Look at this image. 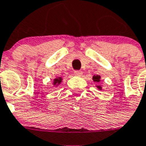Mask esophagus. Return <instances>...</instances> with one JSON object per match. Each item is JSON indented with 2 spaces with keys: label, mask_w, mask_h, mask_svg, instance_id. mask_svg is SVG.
Masks as SVG:
<instances>
[{
  "label": "esophagus",
  "mask_w": 146,
  "mask_h": 146,
  "mask_svg": "<svg viewBox=\"0 0 146 146\" xmlns=\"http://www.w3.org/2000/svg\"><path fill=\"white\" fill-rule=\"evenodd\" d=\"M82 71H80V70H76V71H74V75L75 76H82Z\"/></svg>",
  "instance_id": "esophagus-1"
}]
</instances>
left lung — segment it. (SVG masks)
<instances>
[{"label":"left lung","mask_w":146,"mask_h":146,"mask_svg":"<svg viewBox=\"0 0 146 146\" xmlns=\"http://www.w3.org/2000/svg\"><path fill=\"white\" fill-rule=\"evenodd\" d=\"M93 80L95 82V83H97V84H98V83H100V76H99V75H97V76H93ZM96 87H98V90H102V87H101V86H100V85H97Z\"/></svg>","instance_id":"1"}]
</instances>
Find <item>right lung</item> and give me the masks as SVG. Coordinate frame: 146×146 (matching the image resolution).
Segmentation results:
<instances>
[{
  "instance_id": "obj_1",
  "label": "right lung",
  "mask_w": 146,
  "mask_h": 146,
  "mask_svg": "<svg viewBox=\"0 0 146 146\" xmlns=\"http://www.w3.org/2000/svg\"><path fill=\"white\" fill-rule=\"evenodd\" d=\"M62 81V77H57V78H55L53 80V82H52V85H53L54 87H57V86H59V84H61V82Z\"/></svg>"
}]
</instances>
